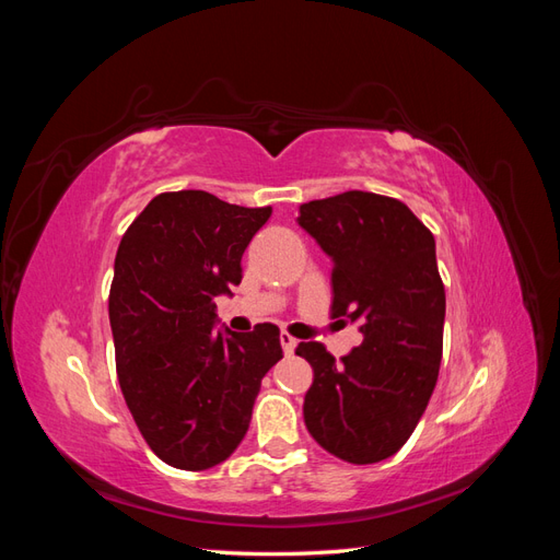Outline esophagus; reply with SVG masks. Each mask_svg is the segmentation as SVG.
<instances>
[{"instance_id":"obj_1","label":"esophagus","mask_w":560,"mask_h":560,"mask_svg":"<svg viewBox=\"0 0 560 560\" xmlns=\"http://www.w3.org/2000/svg\"><path fill=\"white\" fill-rule=\"evenodd\" d=\"M280 343H282L284 354H292V352H294V348H296V338H294L292 334L282 331V334H280Z\"/></svg>"}]
</instances>
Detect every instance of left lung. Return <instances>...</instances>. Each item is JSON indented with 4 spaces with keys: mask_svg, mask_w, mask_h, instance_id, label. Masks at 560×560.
<instances>
[{
    "mask_svg": "<svg viewBox=\"0 0 560 560\" xmlns=\"http://www.w3.org/2000/svg\"><path fill=\"white\" fill-rule=\"evenodd\" d=\"M299 224L331 261V317L360 322L364 341L336 362L317 341L303 420L315 442L352 465L395 455L425 413L444 350L446 292L434 235L401 200L346 191L303 202Z\"/></svg>",
    "mask_w": 560,
    "mask_h": 560,
    "instance_id": "left-lung-1",
    "label": "left lung"
}]
</instances>
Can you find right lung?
Segmentation results:
<instances>
[{
    "label": "right lung",
    "instance_id": "obj_1",
    "mask_svg": "<svg viewBox=\"0 0 560 560\" xmlns=\"http://www.w3.org/2000/svg\"><path fill=\"white\" fill-rule=\"evenodd\" d=\"M208 191L159 194L124 233L109 322L135 425L163 463L200 471L238 448L280 329L217 334L214 296L241 284L243 252L270 217Z\"/></svg>",
    "mask_w": 560,
    "mask_h": 560
}]
</instances>
